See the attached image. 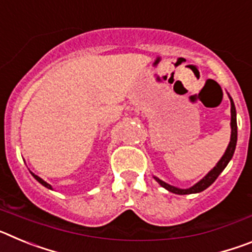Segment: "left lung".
<instances>
[{
	"label": "left lung",
	"instance_id": "obj_1",
	"mask_svg": "<svg viewBox=\"0 0 252 252\" xmlns=\"http://www.w3.org/2000/svg\"><path fill=\"white\" fill-rule=\"evenodd\" d=\"M228 97H230V95H228ZM230 101H231V140H230V144H228V146H227L226 151H224L223 157L220 159V161L216 164L215 168L209 171L208 174H207L203 179H201L199 182H198V183H195L194 186L190 187V188H188V189L177 188V187H173V186H170V184L165 183V182H162V180H160L159 178L154 177L155 178V180H157L158 183H159L162 188H165L166 190H169V192H171V193H175V194H192V193H199V192H202V190H204V189L208 188V187L211 186V184H212L216 179H217L218 175L221 174L222 171H223V169L226 168L227 164H228V162H230V160L232 159L233 153H235V149H236V142H237V121H236V108H235V103H233V101L231 97H230Z\"/></svg>",
	"mask_w": 252,
	"mask_h": 252
}]
</instances>
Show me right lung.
<instances>
[{
    "label": "right lung",
    "instance_id": "1",
    "mask_svg": "<svg viewBox=\"0 0 252 252\" xmlns=\"http://www.w3.org/2000/svg\"><path fill=\"white\" fill-rule=\"evenodd\" d=\"M30 173H31V171H30ZM31 174H32V177H34L35 179H36L37 182H39L40 184H43L44 187H46V188H49V189H53V188H51V186H50V184H48V183H46L45 180H43V179H41V178H40V177H37V175H35L34 173H31Z\"/></svg>",
    "mask_w": 252,
    "mask_h": 252
}]
</instances>
